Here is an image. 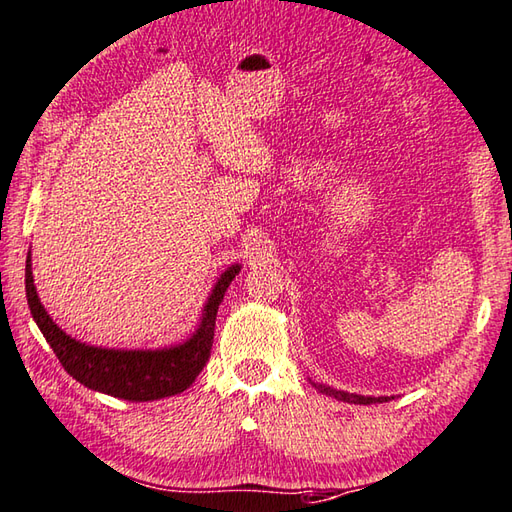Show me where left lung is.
<instances>
[{
    "instance_id": "left-lung-1",
    "label": "left lung",
    "mask_w": 512,
    "mask_h": 512,
    "mask_svg": "<svg viewBox=\"0 0 512 512\" xmlns=\"http://www.w3.org/2000/svg\"><path fill=\"white\" fill-rule=\"evenodd\" d=\"M316 390H321L323 394H327V397H334L339 401H345V403H361V406H370V403H383L388 401V397H361V394H350V392H343V390H334V388H327V385H316Z\"/></svg>"
}]
</instances>
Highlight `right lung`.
Here are the masks:
<instances>
[{"mask_svg": "<svg viewBox=\"0 0 512 512\" xmlns=\"http://www.w3.org/2000/svg\"><path fill=\"white\" fill-rule=\"evenodd\" d=\"M240 272V265H231L211 289L198 330L185 343L162 347V350H106L71 339L48 316L37 298L31 272V254L26 258V298L37 327L46 343L53 347L62 368L75 381L95 392L127 401H156L185 392L205 368L214 343L218 305L223 303L229 283Z\"/></svg>", "mask_w": 512, "mask_h": 512, "instance_id": "right-lung-1", "label": "right lung"}]
</instances>
